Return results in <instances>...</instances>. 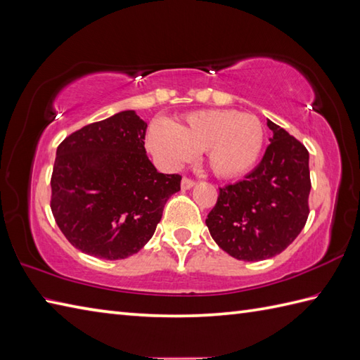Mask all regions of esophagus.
I'll use <instances>...</instances> for the list:
<instances>
[{
	"label": "esophagus",
	"mask_w": 360,
	"mask_h": 360,
	"mask_svg": "<svg viewBox=\"0 0 360 360\" xmlns=\"http://www.w3.org/2000/svg\"><path fill=\"white\" fill-rule=\"evenodd\" d=\"M193 186H195V181L190 179V178H184L181 181V188L182 190H188V188H192Z\"/></svg>",
	"instance_id": "esophagus-1"
}]
</instances>
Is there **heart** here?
Wrapping results in <instances>:
<instances>
[{
  "label": "heart",
  "mask_w": 360,
  "mask_h": 360,
  "mask_svg": "<svg viewBox=\"0 0 360 360\" xmlns=\"http://www.w3.org/2000/svg\"><path fill=\"white\" fill-rule=\"evenodd\" d=\"M264 129L255 116L233 110H200L186 114L173 127L155 124L148 147L167 165H181L205 155V162L218 178H238L248 173L262 155Z\"/></svg>",
  "instance_id": "b5f03b06"
}]
</instances>
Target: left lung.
I'll return each mask as SVG.
<instances>
[{
	"instance_id": "8db88e82",
	"label": "left lung",
	"mask_w": 360,
	"mask_h": 360,
	"mask_svg": "<svg viewBox=\"0 0 360 360\" xmlns=\"http://www.w3.org/2000/svg\"><path fill=\"white\" fill-rule=\"evenodd\" d=\"M271 143L255 170L219 188L205 219L212 238L229 255L259 262L285 250L307 224L311 192L309 153L274 122Z\"/></svg>"
}]
</instances>
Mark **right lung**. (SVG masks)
Returning <instances> with one entry per match:
<instances>
[{"mask_svg":"<svg viewBox=\"0 0 360 360\" xmlns=\"http://www.w3.org/2000/svg\"><path fill=\"white\" fill-rule=\"evenodd\" d=\"M147 124L133 110L94 122L58 145L51 210L74 248L122 259L150 241L179 174L156 170L145 151Z\"/></svg>","mask_w":360,"mask_h":360,"instance_id":"right-lung-1","label":"right lung"}]
</instances>
